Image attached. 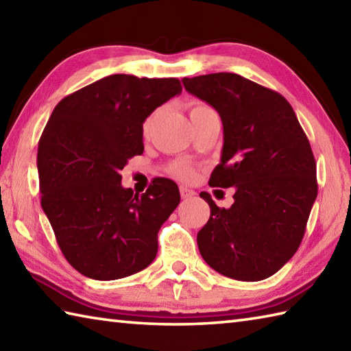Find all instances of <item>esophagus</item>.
I'll list each match as a JSON object with an SVG mask.
<instances>
[{"instance_id":"1","label":"esophagus","mask_w":351,"mask_h":351,"mask_svg":"<svg viewBox=\"0 0 351 351\" xmlns=\"http://www.w3.org/2000/svg\"><path fill=\"white\" fill-rule=\"evenodd\" d=\"M180 191H181V197L182 199H190L191 196H195V191L187 189V187H181Z\"/></svg>"}]
</instances>
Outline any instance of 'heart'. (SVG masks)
Instances as JSON below:
<instances>
[{
    "label": "heart",
    "instance_id": "heart-1",
    "mask_svg": "<svg viewBox=\"0 0 351 351\" xmlns=\"http://www.w3.org/2000/svg\"><path fill=\"white\" fill-rule=\"evenodd\" d=\"M207 111H211L210 106L204 105V103H193V105L190 106V119H191V117H196V115L204 114ZM154 121H155V114L147 117L146 121L143 123V135L144 136H147L150 134V129H152V126H154ZM170 171L175 176L182 178V180H189V178L193 175V169H191L189 164H185V162L173 164V166H171V169H170Z\"/></svg>",
    "mask_w": 351,
    "mask_h": 351
}]
</instances>
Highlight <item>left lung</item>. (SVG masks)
<instances>
[{
	"mask_svg": "<svg viewBox=\"0 0 351 351\" xmlns=\"http://www.w3.org/2000/svg\"><path fill=\"white\" fill-rule=\"evenodd\" d=\"M184 88L221 115L223 147L211 187H234V204L219 208L208 193V222L197 248L213 269L260 281L297 252L318 195L311 143L283 95L234 73L184 77Z\"/></svg>",
	"mask_w": 351,
	"mask_h": 351,
	"instance_id": "left-lung-1",
	"label": "left lung"
}]
</instances>
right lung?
<instances>
[{
  "label": "right lung",
  "instance_id": "add662e5",
  "mask_svg": "<svg viewBox=\"0 0 351 351\" xmlns=\"http://www.w3.org/2000/svg\"><path fill=\"white\" fill-rule=\"evenodd\" d=\"M175 77L112 74L62 99L38 144L40 205L75 271L109 281L154 262L158 231L181 201L158 178L146 193L121 187L120 170L141 155L143 123L181 94Z\"/></svg>",
  "mask_w": 351,
  "mask_h": 351
}]
</instances>
